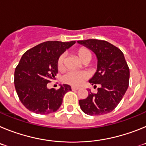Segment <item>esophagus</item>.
I'll return each instance as SVG.
<instances>
[{
  "mask_svg": "<svg viewBox=\"0 0 146 146\" xmlns=\"http://www.w3.org/2000/svg\"><path fill=\"white\" fill-rule=\"evenodd\" d=\"M80 88L79 87H75V86H72V90L73 91H77V90H79Z\"/></svg>",
  "mask_w": 146,
  "mask_h": 146,
  "instance_id": "34e87169",
  "label": "esophagus"
}]
</instances>
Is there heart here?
Wrapping results in <instances>:
<instances>
[{
  "label": "heart",
  "mask_w": 146,
  "mask_h": 146,
  "mask_svg": "<svg viewBox=\"0 0 146 146\" xmlns=\"http://www.w3.org/2000/svg\"><path fill=\"white\" fill-rule=\"evenodd\" d=\"M75 53L80 60L83 63H87L91 58V53L90 50L86 47H80L75 51ZM66 56L64 54L61 55L58 60V68L62 69L64 66ZM88 77V74L86 72H75L71 71L65 74L63 77V80L66 83L72 86H80Z\"/></svg>",
  "instance_id": "1"
}]
</instances>
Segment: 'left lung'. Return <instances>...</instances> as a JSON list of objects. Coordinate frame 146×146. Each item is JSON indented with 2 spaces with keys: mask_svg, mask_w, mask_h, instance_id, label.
<instances>
[{
  "mask_svg": "<svg viewBox=\"0 0 146 146\" xmlns=\"http://www.w3.org/2000/svg\"><path fill=\"white\" fill-rule=\"evenodd\" d=\"M77 43L96 54L97 70L89 82L94 87L100 85L97 93L93 94L89 89L87 98L80 100L81 110L89 115L110 113L119 104L129 87V69L123 53L104 40H81Z\"/></svg>",
  "mask_w": 146,
  "mask_h": 146,
  "instance_id": "1",
  "label": "left lung"
}]
</instances>
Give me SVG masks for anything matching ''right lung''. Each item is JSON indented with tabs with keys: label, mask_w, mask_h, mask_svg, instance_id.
Segmentation results:
<instances>
[{
	"label": "right lung",
	"mask_w": 146,
	"mask_h": 146,
	"mask_svg": "<svg viewBox=\"0 0 146 146\" xmlns=\"http://www.w3.org/2000/svg\"><path fill=\"white\" fill-rule=\"evenodd\" d=\"M74 44V41H47L23 55L15 69V86L20 102L30 111L42 115L57 111L66 93L72 90L66 84L58 90L47 86L58 72L60 55Z\"/></svg>",
	"instance_id": "obj_1"
}]
</instances>
